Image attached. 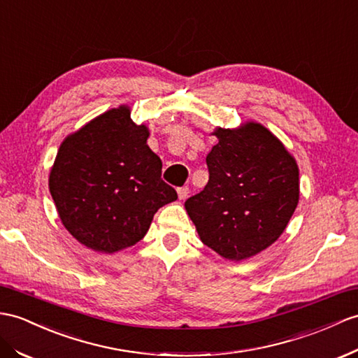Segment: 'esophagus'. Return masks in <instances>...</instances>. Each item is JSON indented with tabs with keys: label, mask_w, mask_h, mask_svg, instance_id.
Here are the masks:
<instances>
[{
	"label": "esophagus",
	"mask_w": 358,
	"mask_h": 358,
	"mask_svg": "<svg viewBox=\"0 0 358 358\" xmlns=\"http://www.w3.org/2000/svg\"><path fill=\"white\" fill-rule=\"evenodd\" d=\"M188 194H189V188H188V187H180V188H178V196H179L180 200L187 199Z\"/></svg>",
	"instance_id": "esophagus-1"
}]
</instances>
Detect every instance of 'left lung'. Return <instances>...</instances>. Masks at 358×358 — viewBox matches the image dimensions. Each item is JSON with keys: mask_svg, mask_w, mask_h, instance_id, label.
Wrapping results in <instances>:
<instances>
[{"mask_svg": "<svg viewBox=\"0 0 358 358\" xmlns=\"http://www.w3.org/2000/svg\"><path fill=\"white\" fill-rule=\"evenodd\" d=\"M213 135L219 143L206 156L209 180L185 209L208 248L241 261L284 232L299 202V169L280 139L254 121Z\"/></svg>", "mask_w": 358, "mask_h": 358, "instance_id": "obj_1", "label": "left lung"}]
</instances>
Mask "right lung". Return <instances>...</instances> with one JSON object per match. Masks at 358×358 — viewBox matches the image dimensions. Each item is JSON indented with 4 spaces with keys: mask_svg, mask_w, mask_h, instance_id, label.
Listing matches in <instances>:
<instances>
[{
    "mask_svg": "<svg viewBox=\"0 0 358 358\" xmlns=\"http://www.w3.org/2000/svg\"><path fill=\"white\" fill-rule=\"evenodd\" d=\"M147 138L149 129L120 106L60 144L50 193L64 226L83 246L113 254L136 245L156 211L178 199L161 179L162 162Z\"/></svg>",
    "mask_w": 358,
    "mask_h": 358,
    "instance_id": "add662e5",
    "label": "right lung"
}]
</instances>
